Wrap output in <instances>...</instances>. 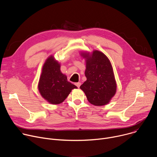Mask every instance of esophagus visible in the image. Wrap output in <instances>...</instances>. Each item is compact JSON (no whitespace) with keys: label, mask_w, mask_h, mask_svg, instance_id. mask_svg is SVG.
Here are the masks:
<instances>
[{"label":"esophagus","mask_w":157,"mask_h":157,"mask_svg":"<svg viewBox=\"0 0 157 157\" xmlns=\"http://www.w3.org/2000/svg\"><path fill=\"white\" fill-rule=\"evenodd\" d=\"M75 84L76 85V86H77L78 87H80V86H81V82H76Z\"/></svg>","instance_id":"obj_1"}]
</instances>
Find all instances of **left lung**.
Instances as JSON below:
<instances>
[{
  "instance_id": "left-lung-1",
  "label": "left lung",
  "mask_w": 157,
  "mask_h": 157,
  "mask_svg": "<svg viewBox=\"0 0 157 157\" xmlns=\"http://www.w3.org/2000/svg\"><path fill=\"white\" fill-rule=\"evenodd\" d=\"M85 59L86 81L80 86L87 101L96 106L109 104L117 91L113 66L107 56L99 50L81 52Z\"/></svg>"
}]
</instances>
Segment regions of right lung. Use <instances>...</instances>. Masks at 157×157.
<instances>
[{
	"mask_svg": "<svg viewBox=\"0 0 157 157\" xmlns=\"http://www.w3.org/2000/svg\"><path fill=\"white\" fill-rule=\"evenodd\" d=\"M60 63L50 55L44 61L38 84L41 97L51 104L63 102L71 92L78 87L67 80V76L61 73Z\"/></svg>",
	"mask_w": 157,
	"mask_h": 157,
	"instance_id": "right-lung-1",
	"label": "right lung"
}]
</instances>
